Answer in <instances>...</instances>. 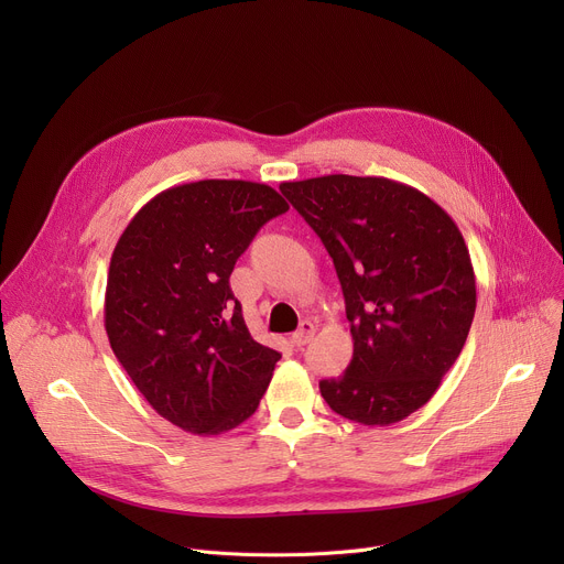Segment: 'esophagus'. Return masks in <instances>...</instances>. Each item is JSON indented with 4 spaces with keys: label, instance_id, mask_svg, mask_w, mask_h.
<instances>
[{
    "label": "esophagus",
    "instance_id": "1",
    "mask_svg": "<svg viewBox=\"0 0 564 564\" xmlns=\"http://www.w3.org/2000/svg\"><path fill=\"white\" fill-rule=\"evenodd\" d=\"M313 334H315L313 322L304 319V322L300 324V329L292 334V345H294V347H304V345H306V343L313 338Z\"/></svg>",
    "mask_w": 564,
    "mask_h": 564
}]
</instances>
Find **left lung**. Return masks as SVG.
Listing matches in <instances>:
<instances>
[{
  "label": "left lung",
  "instance_id": "obj_1",
  "mask_svg": "<svg viewBox=\"0 0 564 564\" xmlns=\"http://www.w3.org/2000/svg\"><path fill=\"white\" fill-rule=\"evenodd\" d=\"M334 258L354 354L319 393L338 416L387 427L441 387L476 315V274L453 217L377 175H319L279 187Z\"/></svg>",
  "mask_w": 564,
  "mask_h": 564
}]
</instances>
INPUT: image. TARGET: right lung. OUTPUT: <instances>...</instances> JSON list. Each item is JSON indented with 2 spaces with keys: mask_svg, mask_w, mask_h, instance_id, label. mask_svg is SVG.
<instances>
[{
  "mask_svg": "<svg viewBox=\"0 0 564 564\" xmlns=\"http://www.w3.org/2000/svg\"><path fill=\"white\" fill-rule=\"evenodd\" d=\"M270 185L198 181L148 200L111 253L105 332L139 393L185 432L224 434L260 404L281 354L256 343L230 272L288 213Z\"/></svg>",
  "mask_w": 564,
  "mask_h": 564,
  "instance_id": "obj_1",
  "label": "right lung"
}]
</instances>
